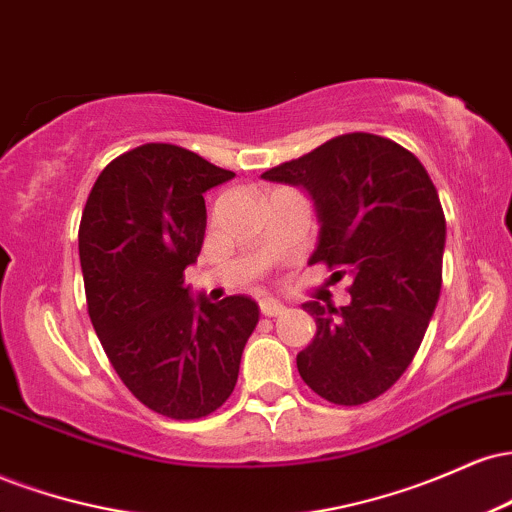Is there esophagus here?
Here are the masks:
<instances>
[{
  "mask_svg": "<svg viewBox=\"0 0 512 512\" xmlns=\"http://www.w3.org/2000/svg\"><path fill=\"white\" fill-rule=\"evenodd\" d=\"M286 310L284 303L274 301V298H264V301H260V313L267 315V317H276L281 315Z\"/></svg>",
  "mask_w": 512,
  "mask_h": 512,
  "instance_id": "1",
  "label": "esophagus"
}]
</instances>
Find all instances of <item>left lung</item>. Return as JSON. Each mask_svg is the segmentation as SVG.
I'll return each instance as SVG.
<instances>
[{"label":"left lung","mask_w":512,"mask_h":512,"mask_svg":"<svg viewBox=\"0 0 512 512\" xmlns=\"http://www.w3.org/2000/svg\"><path fill=\"white\" fill-rule=\"evenodd\" d=\"M264 180L313 197L320 236L310 264L349 274L351 303H303L317 332L296 366L327 402L356 407L397 383L419 351L443 284L445 214L426 168L392 139L334 137Z\"/></svg>","instance_id":"obj_1"}]
</instances>
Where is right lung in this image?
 Returning a JSON list of instances; mask_svg holds the SVG:
<instances>
[{
	"instance_id": "add662e5",
	"label": "right lung",
	"mask_w": 512,
	"mask_h": 512,
	"mask_svg": "<svg viewBox=\"0 0 512 512\" xmlns=\"http://www.w3.org/2000/svg\"><path fill=\"white\" fill-rule=\"evenodd\" d=\"M231 178L195 151L144 144L103 168L81 214L93 330L127 390L168 419H202L231 397L260 320L248 296L195 301L185 286L204 243V192Z\"/></svg>"
}]
</instances>
